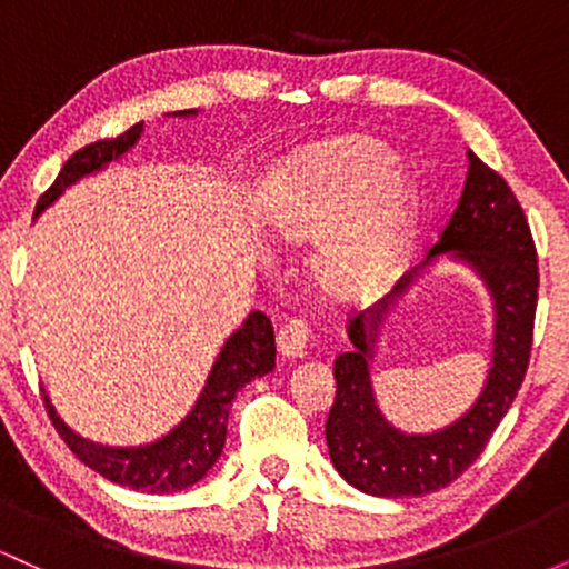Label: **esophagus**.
I'll return each instance as SVG.
<instances>
[{
  "instance_id": "1",
  "label": "esophagus",
  "mask_w": 569,
  "mask_h": 569,
  "mask_svg": "<svg viewBox=\"0 0 569 569\" xmlns=\"http://www.w3.org/2000/svg\"><path fill=\"white\" fill-rule=\"evenodd\" d=\"M307 342H310V329L305 321H289L278 331V350L283 358H305Z\"/></svg>"
}]
</instances>
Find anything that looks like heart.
Instances as JSON below:
<instances>
[{
  "instance_id": "obj_1",
  "label": "heart",
  "mask_w": 569,
  "mask_h": 569,
  "mask_svg": "<svg viewBox=\"0 0 569 569\" xmlns=\"http://www.w3.org/2000/svg\"><path fill=\"white\" fill-rule=\"evenodd\" d=\"M415 219V187L388 143L342 136L293 152L270 176L267 243H312L310 278L326 299L361 302L393 278Z\"/></svg>"
}]
</instances>
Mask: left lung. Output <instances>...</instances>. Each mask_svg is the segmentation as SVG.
<instances>
[{
	"label": "left lung",
	"instance_id": "left-lung-1",
	"mask_svg": "<svg viewBox=\"0 0 569 569\" xmlns=\"http://www.w3.org/2000/svg\"><path fill=\"white\" fill-rule=\"evenodd\" d=\"M468 162L460 202L426 263L449 252L486 280L496 307L493 369L482 396L460 421L436 435H403L376 407L368 361L389 305L421 267L407 272L375 307L350 318L352 350L335 361L337 398L326 420V443L339 476L375 498H420L468 471L511 409L530 363L540 283L530 224L508 181L473 152H468Z\"/></svg>",
	"mask_w": 569,
	"mask_h": 569
}]
</instances>
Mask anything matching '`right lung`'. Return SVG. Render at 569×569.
<instances>
[{"label":"right lung","mask_w":569,"mask_h":569,"mask_svg":"<svg viewBox=\"0 0 569 569\" xmlns=\"http://www.w3.org/2000/svg\"><path fill=\"white\" fill-rule=\"evenodd\" d=\"M173 114L189 117L198 112L184 109V112ZM141 133L143 122H136L133 128H128L117 139H101L77 149L63 162L53 187L39 198L37 213L44 211L63 189L80 181L82 176L101 171L107 162L122 158L141 139ZM272 369H276V331H272L270 318L257 310L224 342L192 411L160 441L143 443V447H103V443H93L74 433L58 417L48 396H44V407H48L58 436L67 441L71 452L80 457L84 466L101 473L103 479L114 481L120 487L141 489V492L149 495H171L198 485L202 476L211 471L221 449H224L227 417H230L232 398L238 396L240 388H246L248 382L264 377Z\"/></svg>","instance_id":"obj_1"}]
</instances>
